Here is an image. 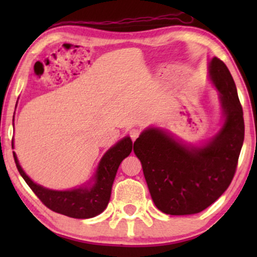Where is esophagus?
Returning a JSON list of instances; mask_svg holds the SVG:
<instances>
[{"label": "esophagus", "mask_w": 257, "mask_h": 257, "mask_svg": "<svg viewBox=\"0 0 257 257\" xmlns=\"http://www.w3.org/2000/svg\"><path fill=\"white\" fill-rule=\"evenodd\" d=\"M128 135H130V137H131L132 142H135V140L139 137L140 131H139V130H137V128H132V130H130Z\"/></svg>", "instance_id": "obj_1"}]
</instances>
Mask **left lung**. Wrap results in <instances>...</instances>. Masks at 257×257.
Wrapping results in <instances>:
<instances>
[{"mask_svg":"<svg viewBox=\"0 0 257 257\" xmlns=\"http://www.w3.org/2000/svg\"><path fill=\"white\" fill-rule=\"evenodd\" d=\"M209 76L220 92L224 114L222 128L209 143L187 146L163 130L147 128L133 146L154 205L165 214L202 212L223 194L236 172L244 139L236 85L217 57L209 63Z\"/></svg>","mask_w":257,"mask_h":257,"instance_id":"left-lung-1","label":"left lung"}]
</instances>
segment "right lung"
Segmentation results:
<instances>
[{"label": "right lung", "instance_id": "1", "mask_svg": "<svg viewBox=\"0 0 257 257\" xmlns=\"http://www.w3.org/2000/svg\"><path fill=\"white\" fill-rule=\"evenodd\" d=\"M132 147V140L130 137L118 142L101 158L94 175L96 181L92 187H79L71 191H52L35 184L20 166L15 152L13 153L20 174L49 209L75 219H90L106 208L119 165L130 156Z\"/></svg>", "mask_w": 257, "mask_h": 257}]
</instances>
